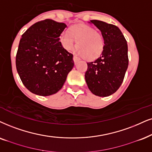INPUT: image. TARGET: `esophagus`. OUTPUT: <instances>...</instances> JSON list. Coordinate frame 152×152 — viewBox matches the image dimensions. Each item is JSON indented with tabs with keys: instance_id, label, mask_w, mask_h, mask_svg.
<instances>
[{
	"instance_id": "1",
	"label": "esophagus",
	"mask_w": 152,
	"mask_h": 152,
	"mask_svg": "<svg viewBox=\"0 0 152 152\" xmlns=\"http://www.w3.org/2000/svg\"><path fill=\"white\" fill-rule=\"evenodd\" d=\"M80 60V59L78 58V57H77V56H76V55H74V62H75V64H76V62H78V61Z\"/></svg>"
}]
</instances>
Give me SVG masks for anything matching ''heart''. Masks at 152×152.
<instances>
[{
  "instance_id": "1",
  "label": "heart",
  "mask_w": 152,
  "mask_h": 152,
  "mask_svg": "<svg viewBox=\"0 0 152 152\" xmlns=\"http://www.w3.org/2000/svg\"><path fill=\"white\" fill-rule=\"evenodd\" d=\"M60 42L68 51L72 50L78 42V54L88 59L99 57L105 45L104 38L100 32L92 26L83 24L74 25L69 31H63L60 36Z\"/></svg>"
}]
</instances>
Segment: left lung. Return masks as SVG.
<instances>
[{
    "label": "left lung",
    "instance_id": "1",
    "mask_svg": "<svg viewBox=\"0 0 152 152\" xmlns=\"http://www.w3.org/2000/svg\"><path fill=\"white\" fill-rule=\"evenodd\" d=\"M90 22L100 30L105 45L101 56L87 62L85 78L92 93L107 97L120 88L128 66L127 41L115 25L99 20Z\"/></svg>",
    "mask_w": 152,
    "mask_h": 152
}]
</instances>
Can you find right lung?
Here are the masks:
<instances>
[{"label":"right lung","instance_id":"obj_1","mask_svg":"<svg viewBox=\"0 0 152 152\" xmlns=\"http://www.w3.org/2000/svg\"><path fill=\"white\" fill-rule=\"evenodd\" d=\"M66 25L53 20L38 22L23 34L16 55L17 71L25 87L41 96L62 88L74 66L73 55L59 42Z\"/></svg>","mask_w":152,"mask_h":152}]
</instances>
